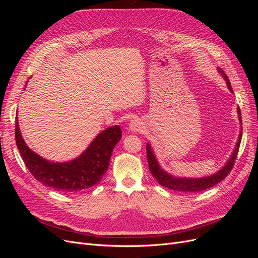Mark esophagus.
I'll use <instances>...</instances> for the list:
<instances>
[{"label":"esophagus","mask_w":258,"mask_h":258,"mask_svg":"<svg viewBox=\"0 0 258 258\" xmlns=\"http://www.w3.org/2000/svg\"><path fill=\"white\" fill-rule=\"evenodd\" d=\"M130 130L131 131H134V132H139V131H141L142 130V122L140 121V120H138V119H135V120H132L131 122H130Z\"/></svg>","instance_id":"34e87169"}]
</instances>
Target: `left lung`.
Masks as SVG:
<instances>
[{
	"instance_id": "obj_1",
	"label": "left lung",
	"mask_w": 258,
	"mask_h": 258,
	"mask_svg": "<svg viewBox=\"0 0 258 258\" xmlns=\"http://www.w3.org/2000/svg\"><path fill=\"white\" fill-rule=\"evenodd\" d=\"M223 76L225 77L226 83H227V86L230 91H232L230 82L228 80V76L226 75L222 70L220 71ZM238 114H239V118L241 119V112L240 108H238ZM241 137H242V131L240 132V137L238 140L237 146L235 148V152L232 153L231 158L228 160V162L226 163V166L221 169L218 172L214 173L213 175L206 176V177H201V178H185V177H174L171 174H168L165 172L160 167L159 163L157 162L155 158V155L152 151V148L150 144L146 145V155H147V161H148V167H150L151 173L154 175V177L157 179L158 183L163 186L167 187V188L177 190V191H188V192H197V191H202L206 190L210 187H212L216 185L217 183H220L222 179H224L226 176L229 174L231 171L233 165H235V161L237 158V155L239 152V146L241 143Z\"/></svg>"
}]
</instances>
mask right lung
Here are the masks:
<instances>
[{"mask_svg":"<svg viewBox=\"0 0 258 258\" xmlns=\"http://www.w3.org/2000/svg\"><path fill=\"white\" fill-rule=\"evenodd\" d=\"M15 139L30 173L43 185L64 194H74L100 183L110 165L115 145L121 138L119 126L107 128L96 137L80 157L69 162H50L32 152L23 141L16 120Z\"/></svg>","mask_w":258,"mask_h":258,"instance_id":"add662e5","label":"right lung"}]
</instances>
